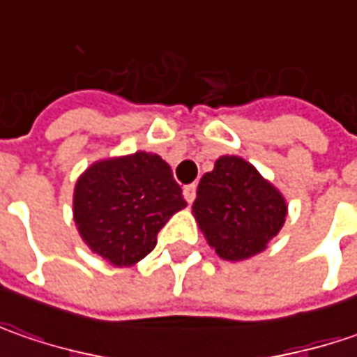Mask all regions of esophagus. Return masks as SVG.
Segmentation results:
<instances>
[{"mask_svg":"<svg viewBox=\"0 0 357 357\" xmlns=\"http://www.w3.org/2000/svg\"><path fill=\"white\" fill-rule=\"evenodd\" d=\"M183 192H185L186 202H192V200L197 199V185H186Z\"/></svg>","mask_w":357,"mask_h":357,"instance_id":"esophagus-1","label":"esophagus"}]
</instances>
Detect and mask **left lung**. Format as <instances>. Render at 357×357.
<instances>
[{"instance_id":"1","label":"left lung","mask_w":357,"mask_h":357,"mask_svg":"<svg viewBox=\"0 0 357 357\" xmlns=\"http://www.w3.org/2000/svg\"><path fill=\"white\" fill-rule=\"evenodd\" d=\"M288 204L244 158L225 155L200 178L192 214L211 248L225 260L262 252L284 227Z\"/></svg>"}]
</instances>
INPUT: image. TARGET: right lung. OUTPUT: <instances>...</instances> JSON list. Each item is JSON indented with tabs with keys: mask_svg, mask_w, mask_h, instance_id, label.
<instances>
[{
	"mask_svg": "<svg viewBox=\"0 0 357 357\" xmlns=\"http://www.w3.org/2000/svg\"><path fill=\"white\" fill-rule=\"evenodd\" d=\"M185 206L171 167L144 151L93 162L73 192L83 242L119 268L143 260L157 246L158 230Z\"/></svg>",
	"mask_w": 357,
	"mask_h": 357,
	"instance_id": "obj_1",
	"label": "right lung"
}]
</instances>
